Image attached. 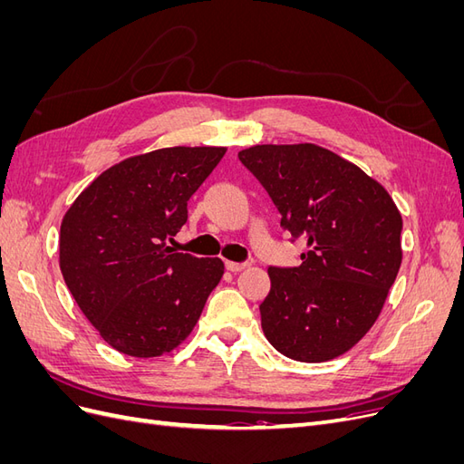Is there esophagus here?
<instances>
[{"label":"esophagus","mask_w":464,"mask_h":464,"mask_svg":"<svg viewBox=\"0 0 464 464\" xmlns=\"http://www.w3.org/2000/svg\"><path fill=\"white\" fill-rule=\"evenodd\" d=\"M224 265H227V269L232 271V273L242 271V269H246V266H247V263H236V261H227Z\"/></svg>","instance_id":"esophagus-1"}]
</instances>
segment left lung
<instances>
[{
    "label": "left lung",
    "mask_w": 464,
    "mask_h": 464,
    "mask_svg": "<svg viewBox=\"0 0 464 464\" xmlns=\"http://www.w3.org/2000/svg\"><path fill=\"white\" fill-rule=\"evenodd\" d=\"M237 159L269 193L298 266H269L263 333L280 354L327 362L375 323L402 261V218L382 184L327 149L256 145Z\"/></svg>",
    "instance_id": "obj_1"
}]
</instances>
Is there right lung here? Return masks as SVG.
Segmentation results:
<instances>
[{
	"label": "right lung",
	"instance_id": "right-lung-1",
	"mask_svg": "<svg viewBox=\"0 0 464 464\" xmlns=\"http://www.w3.org/2000/svg\"><path fill=\"white\" fill-rule=\"evenodd\" d=\"M224 147H170L108 168L69 207L60 269L81 312L120 353L174 350L220 283L218 257L179 254L166 242L188 220V201Z\"/></svg>",
	"mask_w": 464,
	"mask_h": 464
}]
</instances>
